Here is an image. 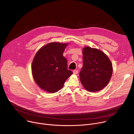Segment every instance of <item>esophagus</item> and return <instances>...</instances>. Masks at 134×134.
<instances>
[{
	"mask_svg": "<svg viewBox=\"0 0 134 134\" xmlns=\"http://www.w3.org/2000/svg\"><path fill=\"white\" fill-rule=\"evenodd\" d=\"M78 72H79V71H78L77 70H74L73 71V74H75V75L77 74Z\"/></svg>",
	"mask_w": 134,
	"mask_h": 134,
	"instance_id": "obj_1",
	"label": "esophagus"
}]
</instances>
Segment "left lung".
<instances>
[{
    "label": "left lung",
    "mask_w": 134,
    "mask_h": 134,
    "mask_svg": "<svg viewBox=\"0 0 134 134\" xmlns=\"http://www.w3.org/2000/svg\"><path fill=\"white\" fill-rule=\"evenodd\" d=\"M83 66L80 72V80L85 90L98 92L109 83L112 74V64L102 51L90 47L83 49Z\"/></svg>",
    "instance_id": "obj_1"
}]
</instances>
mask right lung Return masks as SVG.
Segmentation results:
<instances>
[{"label": "right lung", "mask_w": 134, "mask_h": 134, "mask_svg": "<svg viewBox=\"0 0 134 134\" xmlns=\"http://www.w3.org/2000/svg\"><path fill=\"white\" fill-rule=\"evenodd\" d=\"M68 43L51 42L41 48L32 64V73L36 84L49 93L62 88L67 79L72 74L67 68V60L63 52Z\"/></svg>", "instance_id": "add662e5"}]
</instances>
